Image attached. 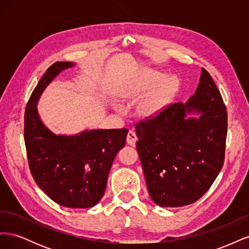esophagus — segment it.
<instances>
[{
	"instance_id": "esophagus-1",
	"label": "esophagus",
	"mask_w": 249,
	"mask_h": 249,
	"mask_svg": "<svg viewBox=\"0 0 249 249\" xmlns=\"http://www.w3.org/2000/svg\"><path fill=\"white\" fill-rule=\"evenodd\" d=\"M136 141H137L136 133H135L132 130H130L129 133H127V135H126V143L129 145H134L135 143H136Z\"/></svg>"
}]
</instances>
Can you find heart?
<instances>
[{"label":"heart","instance_id":"heart-1","mask_svg":"<svg viewBox=\"0 0 249 249\" xmlns=\"http://www.w3.org/2000/svg\"><path fill=\"white\" fill-rule=\"evenodd\" d=\"M155 71H146L142 74L141 80L129 92L131 95H136L145 91L155 82L156 84L152 87L149 91L141 97L138 103V111L142 115L150 116L162 110L175 95L178 88V80L175 76H166ZM163 79H162L161 78ZM114 108L118 112H123L124 107L122 105L115 103Z\"/></svg>","mask_w":249,"mask_h":249}]
</instances>
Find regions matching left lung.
I'll list each match as a JSON object with an SVG mask.
<instances>
[{"mask_svg": "<svg viewBox=\"0 0 249 249\" xmlns=\"http://www.w3.org/2000/svg\"><path fill=\"white\" fill-rule=\"evenodd\" d=\"M147 190L160 207L190 205L222 168L228 113L219 89L201 69L196 91L135 126Z\"/></svg>", "mask_w": 249, "mask_h": 249, "instance_id": "obj_1", "label": "left lung"}]
</instances>
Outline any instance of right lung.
I'll return each mask as SVG.
<instances>
[{
  "instance_id": "right-lung-1",
  "label": "right lung",
  "mask_w": 249,
  "mask_h": 249,
  "mask_svg": "<svg viewBox=\"0 0 249 249\" xmlns=\"http://www.w3.org/2000/svg\"><path fill=\"white\" fill-rule=\"evenodd\" d=\"M73 62H55L33 90L25 112V143L36 184L58 205L72 209L95 206L105 193L109 171L125 144L126 129L84 130L55 134L43 124L37 105L42 92Z\"/></svg>"
}]
</instances>
